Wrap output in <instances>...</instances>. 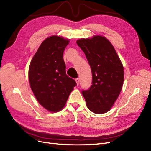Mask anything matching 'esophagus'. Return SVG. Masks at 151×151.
<instances>
[{"instance_id":"obj_1","label":"esophagus","mask_w":151,"mask_h":151,"mask_svg":"<svg viewBox=\"0 0 151 151\" xmlns=\"http://www.w3.org/2000/svg\"><path fill=\"white\" fill-rule=\"evenodd\" d=\"M75 81L76 82V84L78 85L79 84V78H75Z\"/></svg>"}]
</instances>
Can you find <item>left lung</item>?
<instances>
[{"instance_id":"1","label":"left lung","mask_w":151,"mask_h":151,"mask_svg":"<svg viewBox=\"0 0 151 151\" xmlns=\"http://www.w3.org/2000/svg\"><path fill=\"white\" fill-rule=\"evenodd\" d=\"M91 67L92 85L82 90L87 107L97 114L106 113L119 95L124 69L114 47L106 38L95 36L76 41Z\"/></svg>"}]
</instances>
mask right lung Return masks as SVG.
Here are the masks:
<instances>
[{
    "mask_svg": "<svg viewBox=\"0 0 151 151\" xmlns=\"http://www.w3.org/2000/svg\"><path fill=\"white\" fill-rule=\"evenodd\" d=\"M69 40L52 36L45 40L32 60L28 70L30 88L39 103L48 111H60L76 85L66 75L63 51Z\"/></svg>",
    "mask_w": 151,
    "mask_h": 151,
    "instance_id": "obj_1",
    "label": "right lung"
}]
</instances>
